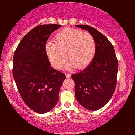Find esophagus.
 <instances>
[{
	"label": "esophagus",
	"mask_w": 135,
	"mask_h": 135,
	"mask_svg": "<svg viewBox=\"0 0 135 135\" xmlns=\"http://www.w3.org/2000/svg\"><path fill=\"white\" fill-rule=\"evenodd\" d=\"M65 75H66V78H70L71 76L69 73H66V74H65Z\"/></svg>",
	"instance_id": "34e87169"
}]
</instances>
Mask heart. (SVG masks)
Segmentation results:
<instances>
[{"instance_id":"obj_1","label":"heart","mask_w":135,"mask_h":135,"mask_svg":"<svg viewBox=\"0 0 135 135\" xmlns=\"http://www.w3.org/2000/svg\"><path fill=\"white\" fill-rule=\"evenodd\" d=\"M45 50L49 61L55 69H61L68 58L70 60L66 69H83L88 66L95 54L96 43L88 32L67 28L54 36V42L46 44ZM67 55L66 56V54Z\"/></svg>"}]
</instances>
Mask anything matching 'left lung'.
<instances>
[{
    "instance_id": "8db88e82",
    "label": "left lung",
    "mask_w": 135,
    "mask_h": 135,
    "mask_svg": "<svg viewBox=\"0 0 135 135\" xmlns=\"http://www.w3.org/2000/svg\"><path fill=\"white\" fill-rule=\"evenodd\" d=\"M76 27L88 31L96 43L95 54L91 62L85 69L71 76L75 83L76 99L88 110H99L109 102L114 92L118 61L113 45L104 35L86 25Z\"/></svg>"
}]
</instances>
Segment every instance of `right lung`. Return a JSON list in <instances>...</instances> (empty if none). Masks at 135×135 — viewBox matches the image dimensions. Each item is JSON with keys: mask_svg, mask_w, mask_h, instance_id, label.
<instances>
[{"mask_svg": "<svg viewBox=\"0 0 135 135\" xmlns=\"http://www.w3.org/2000/svg\"><path fill=\"white\" fill-rule=\"evenodd\" d=\"M61 26H36L21 40L13 57L14 80L23 101L38 114L51 110L59 101L64 74L51 67L45 50L50 35Z\"/></svg>", "mask_w": 135, "mask_h": 135, "instance_id": "right-lung-1", "label": "right lung"}]
</instances>
